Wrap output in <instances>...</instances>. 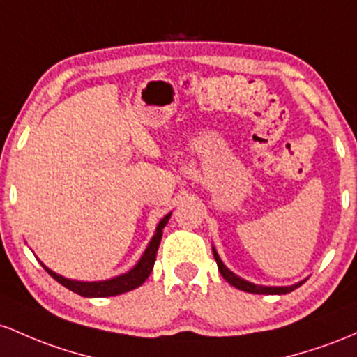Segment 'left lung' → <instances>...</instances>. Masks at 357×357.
Returning a JSON list of instances; mask_svg holds the SVG:
<instances>
[{
    "mask_svg": "<svg viewBox=\"0 0 357 357\" xmlns=\"http://www.w3.org/2000/svg\"><path fill=\"white\" fill-rule=\"evenodd\" d=\"M212 253H214V259L215 263H218V268L219 271H221L222 278L226 280L227 283L232 287L239 288V290L243 291H248V294H259V295H285V294H290V291H294L295 288H298L300 285H303V282H298L295 283V285L291 287H263V285H256V283H251V282H246V280L239 278L238 275H234L232 271L227 268L224 263L221 261V258H219L218 251H215V248L212 246Z\"/></svg>",
    "mask_w": 357,
    "mask_h": 357,
    "instance_id": "1",
    "label": "left lung"
}]
</instances>
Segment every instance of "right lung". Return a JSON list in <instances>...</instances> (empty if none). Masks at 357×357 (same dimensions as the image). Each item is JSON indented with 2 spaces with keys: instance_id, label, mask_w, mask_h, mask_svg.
Instances as JSON below:
<instances>
[{
  "instance_id": "right-lung-1",
  "label": "right lung",
  "mask_w": 357,
  "mask_h": 357,
  "mask_svg": "<svg viewBox=\"0 0 357 357\" xmlns=\"http://www.w3.org/2000/svg\"><path fill=\"white\" fill-rule=\"evenodd\" d=\"M170 214H167L165 218L158 222L157 231H155V236L151 238V241L148 243L145 253H143L142 258H139V261L136 263V265L131 268L130 271H126V273H123L119 276H114V278L102 280V282H77V280L63 278V276L57 275L55 271L49 270V268L43 265V263H42V266L45 268V271L52 276V278L57 280L60 285L69 288L70 291L81 295V297H87V298L114 297V295L126 294V291L135 290V288L143 285V283H145V280L150 276L151 270H153L160 241H162L163 227L167 226L168 219H170Z\"/></svg>"
}]
</instances>
